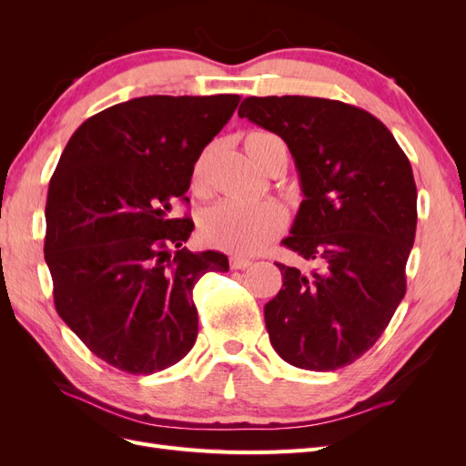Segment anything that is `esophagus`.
<instances>
[{
	"label": "esophagus",
	"instance_id": "obj_1",
	"mask_svg": "<svg viewBox=\"0 0 466 466\" xmlns=\"http://www.w3.org/2000/svg\"><path fill=\"white\" fill-rule=\"evenodd\" d=\"M229 264H231L233 270H245V268H248L252 264V260L250 258H243V257H231Z\"/></svg>",
	"mask_w": 466,
	"mask_h": 466
}]
</instances>
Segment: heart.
<instances>
[{"label":"heart","instance_id":"obj_1","mask_svg":"<svg viewBox=\"0 0 466 466\" xmlns=\"http://www.w3.org/2000/svg\"><path fill=\"white\" fill-rule=\"evenodd\" d=\"M278 139L270 132H250L245 137L248 157L257 163L264 147ZM198 173L200 167H196V175ZM284 209L272 200L247 202L229 198L206 211L200 221V233L211 247L235 255H252L270 243L284 229Z\"/></svg>","mask_w":466,"mask_h":466}]
</instances>
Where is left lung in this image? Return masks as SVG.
Returning a JSON list of instances; mask_svg holds the SVG:
<instances>
[{"label":"left lung","mask_w":466,"mask_h":466,"mask_svg":"<svg viewBox=\"0 0 466 466\" xmlns=\"http://www.w3.org/2000/svg\"><path fill=\"white\" fill-rule=\"evenodd\" d=\"M238 116L288 144L305 198L281 243L317 266L276 262L284 286L264 305L270 342L299 370H340L379 340L406 293L410 161L383 122L330 98L247 96Z\"/></svg>","instance_id":"8db88e82"}]
</instances>
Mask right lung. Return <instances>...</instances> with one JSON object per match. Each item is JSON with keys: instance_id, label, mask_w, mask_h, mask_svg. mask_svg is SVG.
Listing matches in <instances>:
<instances>
[{"instance_id": "1", "label": "right lung", "mask_w": 466, "mask_h": 466, "mask_svg": "<svg viewBox=\"0 0 466 466\" xmlns=\"http://www.w3.org/2000/svg\"><path fill=\"white\" fill-rule=\"evenodd\" d=\"M238 95L137 96L83 122L46 198L45 260L62 320L96 358L149 375L185 358L198 336L192 289L228 272L218 250L190 252L185 198L204 147Z\"/></svg>"}]
</instances>
